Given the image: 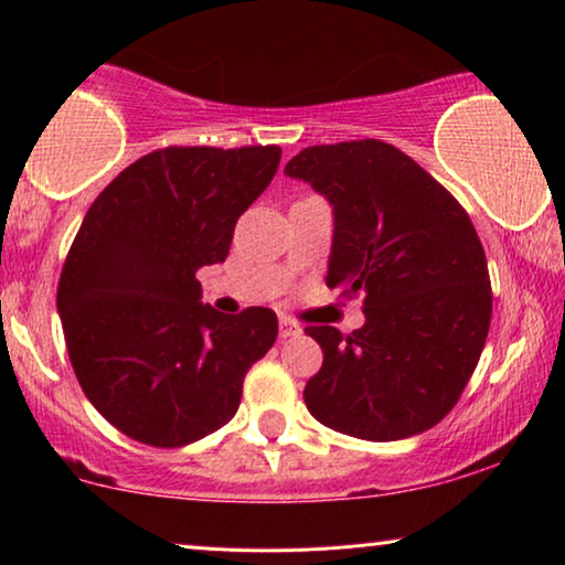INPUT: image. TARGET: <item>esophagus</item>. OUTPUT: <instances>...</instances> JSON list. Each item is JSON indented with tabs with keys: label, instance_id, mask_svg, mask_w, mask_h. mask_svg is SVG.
I'll use <instances>...</instances> for the list:
<instances>
[{
	"label": "esophagus",
	"instance_id": "obj_1",
	"mask_svg": "<svg viewBox=\"0 0 565 565\" xmlns=\"http://www.w3.org/2000/svg\"><path fill=\"white\" fill-rule=\"evenodd\" d=\"M299 333H302V326L295 323L291 318L278 320V335H281V339H291V335H299Z\"/></svg>",
	"mask_w": 565,
	"mask_h": 565
}]
</instances>
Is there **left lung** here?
<instances>
[{
  "label": "left lung",
  "instance_id": "obj_1",
  "mask_svg": "<svg viewBox=\"0 0 565 565\" xmlns=\"http://www.w3.org/2000/svg\"><path fill=\"white\" fill-rule=\"evenodd\" d=\"M333 205L328 289L362 295L365 326H307L323 367L305 385L320 425L362 440L430 430L459 402L490 331L482 242L461 203L383 140L310 146L287 163Z\"/></svg>",
  "mask_w": 565,
  "mask_h": 565
}]
</instances>
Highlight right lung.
Here are the masks:
<instances>
[{
	"label": "right lung",
	"instance_id": "1",
	"mask_svg": "<svg viewBox=\"0 0 565 565\" xmlns=\"http://www.w3.org/2000/svg\"><path fill=\"white\" fill-rule=\"evenodd\" d=\"M278 159V146L159 148L85 213L56 310L83 394L127 438L180 448L237 414L247 370L276 341V312L221 316L200 302L195 274L226 260Z\"/></svg>",
	"mask_w": 565,
	"mask_h": 565
}]
</instances>
